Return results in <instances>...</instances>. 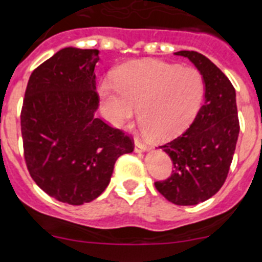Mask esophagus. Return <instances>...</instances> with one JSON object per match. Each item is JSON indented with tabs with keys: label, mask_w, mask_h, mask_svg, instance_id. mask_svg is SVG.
Here are the masks:
<instances>
[{
	"label": "esophagus",
	"mask_w": 262,
	"mask_h": 262,
	"mask_svg": "<svg viewBox=\"0 0 262 262\" xmlns=\"http://www.w3.org/2000/svg\"><path fill=\"white\" fill-rule=\"evenodd\" d=\"M147 150H148V146L146 145L145 142H142L141 140L136 138V141H134V151L142 152V151H147Z\"/></svg>",
	"instance_id": "esophagus-1"
}]
</instances>
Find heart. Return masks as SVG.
Instances as JSON below:
<instances>
[{
  "instance_id": "obj_1",
  "label": "heart",
  "mask_w": 262,
  "mask_h": 262,
  "mask_svg": "<svg viewBox=\"0 0 262 262\" xmlns=\"http://www.w3.org/2000/svg\"><path fill=\"white\" fill-rule=\"evenodd\" d=\"M99 95L114 125L129 124L140 107L143 130L164 140L184 130L199 114L205 81L193 67L158 60L132 61L120 68L116 81L102 82Z\"/></svg>"
}]
</instances>
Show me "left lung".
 <instances>
[{
    "label": "left lung",
    "instance_id": "1",
    "mask_svg": "<svg viewBox=\"0 0 262 262\" xmlns=\"http://www.w3.org/2000/svg\"><path fill=\"white\" fill-rule=\"evenodd\" d=\"M189 58L205 81L204 104L189 128L160 146L173 163L168 179L155 188L175 205H197L213 197L227 179L239 137L236 94L230 79L204 55L180 51Z\"/></svg>",
    "mask_w": 262,
    "mask_h": 262
}]
</instances>
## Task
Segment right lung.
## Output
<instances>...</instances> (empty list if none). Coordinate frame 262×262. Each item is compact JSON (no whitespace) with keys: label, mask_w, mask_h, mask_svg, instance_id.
Wrapping results in <instances>:
<instances>
[{"label":"right lung","mask_w":262,"mask_h":262,"mask_svg":"<svg viewBox=\"0 0 262 262\" xmlns=\"http://www.w3.org/2000/svg\"><path fill=\"white\" fill-rule=\"evenodd\" d=\"M98 49L68 47L28 79L20 112L25 160L47 194L69 205L90 202L110 184L130 137L95 116Z\"/></svg>","instance_id":"add662e5"}]
</instances>
